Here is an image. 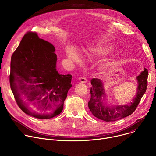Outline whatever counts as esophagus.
<instances>
[{
	"instance_id": "34e87169",
	"label": "esophagus",
	"mask_w": 156,
	"mask_h": 156,
	"mask_svg": "<svg viewBox=\"0 0 156 156\" xmlns=\"http://www.w3.org/2000/svg\"><path fill=\"white\" fill-rule=\"evenodd\" d=\"M78 80L80 82L82 83H86L87 80H86V78L85 77H80L78 78Z\"/></svg>"
}]
</instances>
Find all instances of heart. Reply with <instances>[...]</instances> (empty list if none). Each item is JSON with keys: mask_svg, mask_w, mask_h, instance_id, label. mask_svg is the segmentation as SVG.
I'll return each instance as SVG.
<instances>
[{"mask_svg": "<svg viewBox=\"0 0 156 156\" xmlns=\"http://www.w3.org/2000/svg\"><path fill=\"white\" fill-rule=\"evenodd\" d=\"M112 46L110 45H98L90 47L86 52V54L89 57H101L108 54L112 50ZM68 57L73 62H79L80 60L79 54L73 49H70L67 52Z\"/></svg>", "mask_w": 156, "mask_h": 156, "instance_id": "obj_1", "label": "heart"}]
</instances>
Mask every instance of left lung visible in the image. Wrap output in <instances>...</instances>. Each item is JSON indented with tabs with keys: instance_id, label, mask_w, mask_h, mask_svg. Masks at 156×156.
I'll use <instances>...</instances> for the list:
<instances>
[{
	"instance_id": "1",
	"label": "left lung",
	"mask_w": 156,
	"mask_h": 156,
	"mask_svg": "<svg viewBox=\"0 0 156 156\" xmlns=\"http://www.w3.org/2000/svg\"><path fill=\"white\" fill-rule=\"evenodd\" d=\"M147 77L148 71L144 69L137 77L138 81L137 94L130 104L112 107H108L104 104L102 99V96L105 94L101 80L98 78H93L91 80L92 86L90 88L91 99L88 102L89 108L94 117L105 122H114L130 115L135 111L146 91Z\"/></svg>"
}]
</instances>
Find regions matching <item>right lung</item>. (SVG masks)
Returning <instances> with one entry per match:
<instances>
[{"mask_svg": "<svg viewBox=\"0 0 156 156\" xmlns=\"http://www.w3.org/2000/svg\"><path fill=\"white\" fill-rule=\"evenodd\" d=\"M55 49L28 31L12 55L10 84L17 105L25 114L40 119L59 115L72 87V75L56 70Z\"/></svg>", "mask_w": 156, "mask_h": 156, "instance_id": "obj_1", "label": "right lung"}]
</instances>
